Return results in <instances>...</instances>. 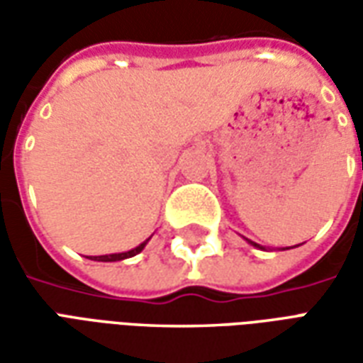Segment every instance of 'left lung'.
<instances>
[{
  "instance_id": "1",
  "label": "left lung",
  "mask_w": 363,
  "mask_h": 363,
  "mask_svg": "<svg viewBox=\"0 0 363 363\" xmlns=\"http://www.w3.org/2000/svg\"><path fill=\"white\" fill-rule=\"evenodd\" d=\"M247 241H249V239H247ZM249 243H251L252 247H257V249H262V251H267V249H264L262 245H257V243H255V241H249ZM286 249H294V247H286Z\"/></svg>"
}]
</instances>
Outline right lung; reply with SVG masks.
<instances>
[{
  "label": "right lung",
  "instance_id": "add662e5",
  "mask_svg": "<svg viewBox=\"0 0 363 363\" xmlns=\"http://www.w3.org/2000/svg\"><path fill=\"white\" fill-rule=\"evenodd\" d=\"M151 239V237H150ZM150 239H145L143 243H140L135 249L132 251H126V252H114V255H101V257H91V260H99V262H116V260H124V259H130V257H135L138 252L143 251V247L147 245Z\"/></svg>",
  "mask_w": 363,
  "mask_h": 363
}]
</instances>
